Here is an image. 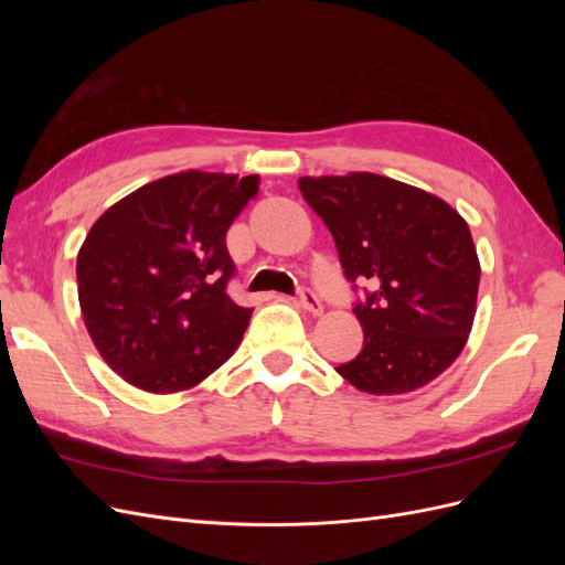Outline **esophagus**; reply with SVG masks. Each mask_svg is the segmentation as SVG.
Instances as JSON below:
<instances>
[{
	"instance_id": "34e87169",
	"label": "esophagus",
	"mask_w": 565,
	"mask_h": 565,
	"mask_svg": "<svg viewBox=\"0 0 565 565\" xmlns=\"http://www.w3.org/2000/svg\"><path fill=\"white\" fill-rule=\"evenodd\" d=\"M299 303L303 306V311H309L313 316H320L322 313V301L318 299L316 292H311L309 287H303L299 292Z\"/></svg>"
}]
</instances>
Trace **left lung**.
Instances as JSON below:
<instances>
[{
    "label": "left lung",
    "mask_w": 565,
    "mask_h": 565,
    "mask_svg": "<svg viewBox=\"0 0 565 565\" xmlns=\"http://www.w3.org/2000/svg\"><path fill=\"white\" fill-rule=\"evenodd\" d=\"M299 191L332 233L347 280L370 285L353 306L363 351L337 372L374 396L436 380L476 316L481 264L467 221L440 198L370 172L303 177Z\"/></svg>",
    "instance_id": "obj_1"
}]
</instances>
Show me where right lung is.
<instances>
[{
	"mask_svg": "<svg viewBox=\"0 0 565 565\" xmlns=\"http://www.w3.org/2000/svg\"><path fill=\"white\" fill-rule=\"evenodd\" d=\"M259 177L188 169L141 185L100 214L77 254L82 318L100 358L148 393L200 384L243 341L252 309L226 285L233 218Z\"/></svg>",
	"mask_w": 565,
	"mask_h": 565,
	"instance_id": "add662e5",
	"label": "right lung"
}]
</instances>
